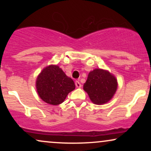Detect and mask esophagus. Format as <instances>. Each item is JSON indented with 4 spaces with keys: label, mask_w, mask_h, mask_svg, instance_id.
<instances>
[{
    "label": "esophagus",
    "mask_w": 151,
    "mask_h": 151,
    "mask_svg": "<svg viewBox=\"0 0 151 151\" xmlns=\"http://www.w3.org/2000/svg\"><path fill=\"white\" fill-rule=\"evenodd\" d=\"M75 85L77 88H79V87H81V84H80V82H79V81H75Z\"/></svg>",
    "instance_id": "esophagus-1"
}]
</instances>
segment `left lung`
I'll list each match as a JSON object with an SVG mask.
<instances>
[{"mask_svg": "<svg viewBox=\"0 0 151 151\" xmlns=\"http://www.w3.org/2000/svg\"><path fill=\"white\" fill-rule=\"evenodd\" d=\"M117 86L116 79L108 71L96 69L89 72L84 90L93 104H103L113 97Z\"/></svg>", "mask_w": 151, "mask_h": 151, "instance_id": "8db88e82", "label": "left lung"}]
</instances>
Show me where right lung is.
Masks as SVG:
<instances>
[{
    "label": "right lung",
    "mask_w": 151,
    "mask_h": 151,
    "mask_svg": "<svg viewBox=\"0 0 151 151\" xmlns=\"http://www.w3.org/2000/svg\"><path fill=\"white\" fill-rule=\"evenodd\" d=\"M36 87L38 95L52 105L62 103L70 91L75 89L74 81L57 65L45 67L37 77Z\"/></svg>",
    "instance_id": "add662e5"
}]
</instances>
